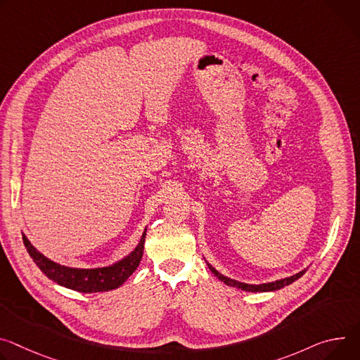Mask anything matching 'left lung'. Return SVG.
<instances>
[{
  "mask_svg": "<svg viewBox=\"0 0 360 360\" xmlns=\"http://www.w3.org/2000/svg\"><path fill=\"white\" fill-rule=\"evenodd\" d=\"M208 267H210V270H211L221 281H224L226 285L237 287V288H241V290H245V291H274V290H280V288H283V287L291 284L292 281L299 280V278L306 273V270H303V271H300V273H297V274H294V276H291V277H287V278H283V280H277V281H273V283L247 284V283H240V281H237V280H231V278H228V277H224L222 274H219V273H218L214 267H211L210 264H208Z\"/></svg>",
  "mask_w": 360,
  "mask_h": 360,
  "instance_id": "1",
  "label": "left lung"
}]
</instances>
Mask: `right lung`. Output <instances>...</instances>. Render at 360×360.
Returning a JSON list of instances; mask_svg holds the SVG:
<instances>
[{"mask_svg":"<svg viewBox=\"0 0 360 360\" xmlns=\"http://www.w3.org/2000/svg\"><path fill=\"white\" fill-rule=\"evenodd\" d=\"M145 237L146 230L132 252L113 266L102 269H72L57 264L32 247L25 236H22V241L32 261L50 280L80 292H99L117 288L129 278V276L134 274L143 255Z\"/></svg>","mask_w":360,"mask_h":360,"instance_id":"right-lung-1","label":"right lung"}]
</instances>
